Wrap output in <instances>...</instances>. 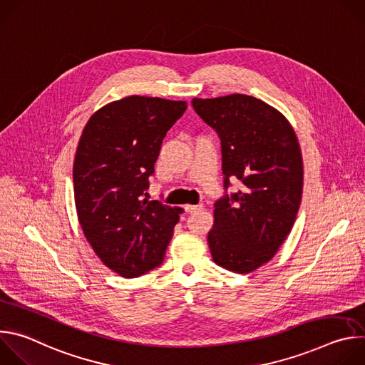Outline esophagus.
<instances>
[{
	"label": "esophagus",
	"mask_w": 365,
	"mask_h": 365,
	"mask_svg": "<svg viewBox=\"0 0 365 365\" xmlns=\"http://www.w3.org/2000/svg\"><path fill=\"white\" fill-rule=\"evenodd\" d=\"M200 210H202V205H186L185 206V211L187 214H195V212H197Z\"/></svg>",
	"instance_id": "34e87169"
}]
</instances>
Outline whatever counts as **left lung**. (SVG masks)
Instances as JSON below:
<instances>
[{"label": "left lung", "mask_w": 365, "mask_h": 365, "mask_svg": "<svg viewBox=\"0 0 365 365\" xmlns=\"http://www.w3.org/2000/svg\"><path fill=\"white\" fill-rule=\"evenodd\" d=\"M192 106L221 138L225 187L230 179L242 183L215 203L212 259L248 274L270 262L293 228L303 190L300 145L289 120L258 98H193Z\"/></svg>", "instance_id": "left-lung-1"}]
</instances>
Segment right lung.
Masks as SVG:
<instances>
[{
	"mask_svg": "<svg viewBox=\"0 0 365 365\" xmlns=\"http://www.w3.org/2000/svg\"><path fill=\"white\" fill-rule=\"evenodd\" d=\"M186 108L185 101L130 95L83 127L73 162L78 221L101 262L123 277L162 264L183 212L143 195L166 133Z\"/></svg>",
	"mask_w": 365,
	"mask_h": 365,
	"instance_id": "1",
	"label": "right lung"
}]
</instances>
